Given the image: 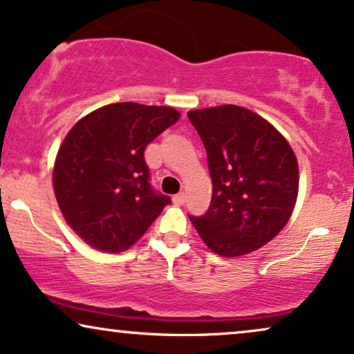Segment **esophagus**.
<instances>
[{
	"label": "esophagus",
	"mask_w": 354,
	"mask_h": 354,
	"mask_svg": "<svg viewBox=\"0 0 354 354\" xmlns=\"http://www.w3.org/2000/svg\"><path fill=\"white\" fill-rule=\"evenodd\" d=\"M185 201H186V196L183 194V192H180V194H176V196H173V203L176 205H183V204H185Z\"/></svg>",
	"instance_id": "34e87169"
}]
</instances>
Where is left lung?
<instances>
[{"label":"left lung","mask_w":354,"mask_h":354,"mask_svg":"<svg viewBox=\"0 0 354 354\" xmlns=\"http://www.w3.org/2000/svg\"><path fill=\"white\" fill-rule=\"evenodd\" d=\"M204 142L212 201L189 217L201 239L221 257L261 248L288 223L299 191L297 158L288 140L261 115L225 104L189 111Z\"/></svg>","instance_id":"8db88e82"}]
</instances>
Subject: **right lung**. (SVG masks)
<instances>
[{
	"label": "right lung",
	"mask_w": 354,
	"mask_h": 354,
	"mask_svg": "<svg viewBox=\"0 0 354 354\" xmlns=\"http://www.w3.org/2000/svg\"><path fill=\"white\" fill-rule=\"evenodd\" d=\"M180 113L168 106L118 102L84 115L66 133L53 167L65 221L101 252L131 248L171 203L150 185L147 145Z\"/></svg>",
	"instance_id": "obj_1"
}]
</instances>
